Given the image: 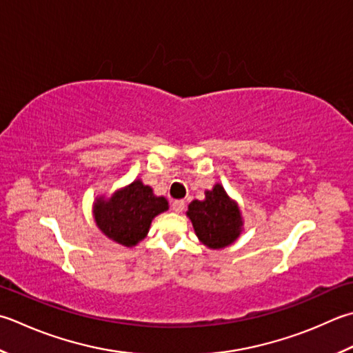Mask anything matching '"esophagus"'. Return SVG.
I'll return each instance as SVG.
<instances>
[{"label":"esophagus","instance_id":"esophagus-1","mask_svg":"<svg viewBox=\"0 0 353 353\" xmlns=\"http://www.w3.org/2000/svg\"><path fill=\"white\" fill-rule=\"evenodd\" d=\"M185 200H174V202L171 203V208H172V211H176V212H182L183 210H185Z\"/></svg>","mask_w":353,"mask_h":353}]
</instances>
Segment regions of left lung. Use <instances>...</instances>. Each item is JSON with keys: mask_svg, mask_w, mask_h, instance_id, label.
<instances>
[{"mask_svg": "<svg viewBox=\"0 0 353 353\" xmlns=\"http://www.w3.org/2000/svg\"><path fill=\"white\" fill-rule=\"evenodd\" d=\"M186 216L194 226L199 240L211 250H222L234 243L243 228L239 205L220 183L205 191L203 200H192Z\"/></svg>", "mask_w": 353, "mask_h": 353, "instance_id": "8db88e82", "label": "left lung"}]
</instances>
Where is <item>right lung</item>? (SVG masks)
Wrapping results in <instances>:
<instances>
[{
    "label": "right lung",
    "instance_id": "1",
    "mask_svg": "<svg viewBox=\"0 0 353 353\" xmlns=\"http://www.w3.org/2000/svg\"><path fill=\"white\" fill-rule=\"evenodd\" d=\"M167 210V199L154 196L153 190L137 179L112 197L96 199L93 216L108 239L131 248L147 237L151 220Z\"/></svg>",
    "mask_w": 353,
    "mask_h": 353
}]
</instances>
